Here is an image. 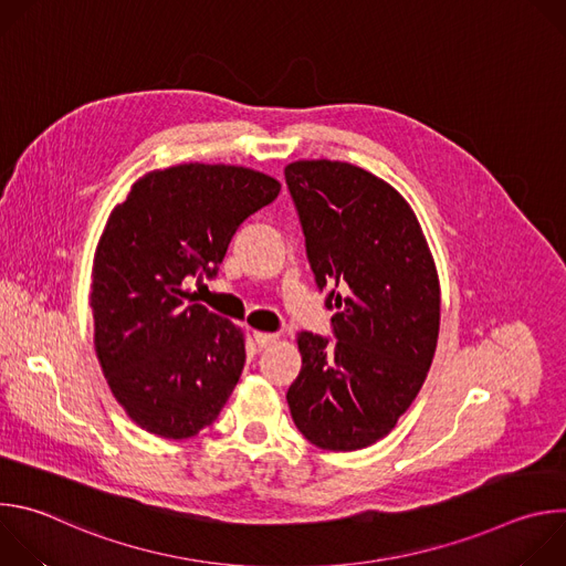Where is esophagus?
I'll return each instance as SVG.
<instances>
[{"label":"esophagus","mask_w":566,"mask_h":566,"mask_svg":"<svg viewBox=\"0 0 566 566\" xmlns=\"http://www.w3.org/2000/svg\"><path fill=\"white\" fill-rule=\"evenodd\" d=\"M253 340L258 345V349H266L271 345H275L280 340L277 334H266V332H253Z\"/></svg>","instance_id":"esophagus-1"}]
</instances>
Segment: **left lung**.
<instances>
[{
  "mask_svg": "<svg viewBox=\"0 0 566 566\" xmlns=\"http://www.w3.org/2000/svg\"><path fill=\"white\" fill-rule=\"evenodd\" d=\"M284 175L338 338L297 334L289 410L315 448L354 452L389 434L423 387L441 322L437 264L412 206L376 175L329 158Z\"/></svg>",
  "mask_w": 566,
  "mask_h": 566,
  "instance_id": "left-lung-1",
  "label": "left lung"
}]
</instances>
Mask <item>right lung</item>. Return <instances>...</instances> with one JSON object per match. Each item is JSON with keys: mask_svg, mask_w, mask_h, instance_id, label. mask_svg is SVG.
<instances>
[{"mask_svg": "<svg viewBox=\"0 0 566 566\" xmlns=\"http://www.w3.org/2000/svg\"><path fill=\"white\" fill-rule=\"evenodd\" d=\"M280 181L226 164H181L138 177L109 212L94 255V347L125 415L184 441L210 426L247 363V336L192 304L186 282L214 275L239 223Z\"/></svg>", "mask_w": 566, "mask_h": 566, "instance_id": "obj_1", "label": "right lung"}]
</instances>
